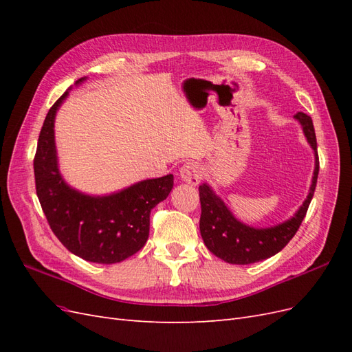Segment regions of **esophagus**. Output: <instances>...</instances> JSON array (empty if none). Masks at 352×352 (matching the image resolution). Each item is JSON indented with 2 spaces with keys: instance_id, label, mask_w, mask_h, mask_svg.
Masks as SVG:
<instances>
[{
  "instance_id": "1",
  "label": "esophagus",
  "mask_w": 352,
  "mask_h": 352,
  "mask_svg": "<svg viewBox=\"0 0 352 352\" xmlns=\"http://www.w3.org/2000/svg\"><path fill=\"white\" fill-rule=\"evenodd\" d=\"M202 176H204V168L199 163H186L180 168V179L189 185H198L201 182Z\"/></svg>"
}]
</instances>
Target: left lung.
<instances>
[{
    "instance_id": "obj_1",
    "label": "left lung",
    "mask_w": 352,
    "mask_h": 352,
    "mask_svg": "<svg viewBox=\"0 0 352 352\" xmlns=\"http://www.w3.org/2000/svg\"><path fill=\"white\" fill-rule=\"evenodd\" d=\"M295 119L301 123L307 141L310 142L316 154V168L313 184L307 199L295 212V216L280 225L269 229L250 228L233 217L229 208L208 185L199 186L201 217L199 232L206 247L216 255L230 264H252L270 258L272 255L282 251L289 242L307 214L308 206L313 199L318 176V154L313 120L305 113H296Z\"/></svg>"
}]
</instances>
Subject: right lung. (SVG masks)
<instances>
[{"label":"right lung","mask_w":352,"mask_h":352,"mask_svg":"<svg viewBox=\"0 0 352 352\" xmlns=\"http://www.w3.org/2000/svg\"><path fill=\"white\" fill-rule=\"evenodd\" d=\"M67 94L50 109L39 133L34 158L36 195L51 230L70 252L91 263H120L145 245L151 210L170 194L173 175L142 180L109 197L69 188L58 173L54 144L56 113Z\"/></svg>","instance_id":"add662e5"}]
</instances>
